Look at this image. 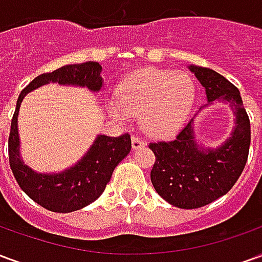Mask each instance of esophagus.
<instances>
[{
	"label": "esophagus",
	"mask_w": 262,
	"mask_h": 262,
	"mask_svg": "<svg viewBox=\"0 0 262 262\" xmlns=\"http://www.w3.org/2000/svg\"><path fill=\"white\" fill-rule=\"evenodd\" d=\"M146 146V142L144 140H142L140 137L137 136H133L132 137V147H133V150H137V148H142Z\"/></svg>",
	"instance_id": "1"
}]
</instances>
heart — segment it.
I'll use <instances>...</instances> for the list:
<instances>
[{"label": "heart", "mask_w": 262, "mask_h": 262, "mask_svg": "<svg viewBox=\"0 0 262 262\" xmlns=\"http://www.w3.org/2000/svg\"><path fill=\"white\" fill-rule=\"evenodd\" d=\"M195 101V82L184 71L143 69L127 75L109 102L114 116L140 115L148 135L165 136L185 122Z\"/></svg>", "instance_id": "obj_1"}]
</instances>
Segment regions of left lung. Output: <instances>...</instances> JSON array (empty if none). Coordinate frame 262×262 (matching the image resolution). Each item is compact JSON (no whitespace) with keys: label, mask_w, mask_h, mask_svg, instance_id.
I'll use <instances>...</instances> for the list:
<instances>
[{"label":"left lung","mask_w":262,"mask_h":262,"mask_svg":"<svg viewBox=\"0 0 262 262\" xmlns=\"http://www.w3.org/2000/svg\"><path fill=\"white\" fill-rule=\"evenodd\" d=\"M189 70L205 88L209 103H230L236 126L231 136L217 148L198 146L193 119L174 140L148 144L156 156L150 174L156 192L181 209L201 208L229 192L244 170L251 142L250 119L240 91L213 70L198 66H189Z\"/></svg>","instance_id":"obj_1"}]
</instances>
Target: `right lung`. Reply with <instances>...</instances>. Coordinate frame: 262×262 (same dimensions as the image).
<instances>
[{
  "label": "right lung",
  "mask_w": 262,
  "mask_h": 262,
  "mask_svg": "<svg viewBox=\"0 0 262 262\" xmlns=\"http://www.w3.org/2000/svg\"><path fill=\"white\" fill-rule=\"evenodd\" d=\"M101 71L102 67L97 61L63 66L52 73L37 75L22 90L16 101L8 139L9 165L22 191L32 201L52 212L69 213L97 201L105 191L115 167L130 151V135L125 133L119 137L99 135L85 156L69 170L59 174H39L29 168L19 156L18 114L20 103L28 92L49 82L86 86L94 92L99 91L102 86Z\"/></svg>",
  "instance_id": "add662e5"
}]
</instances>
